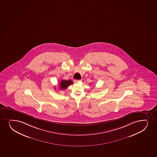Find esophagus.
I'll use <instances>...</instances> for the list:
<instances>
[{
	"instance_id": "1",
	"label": "esophagus",
	"mask_w": 157,
	"mask_h": 157,
	"mask_svg": "<svg viewBox=\"0 0 157 157\" xmlns=\"http://www.w3.org/2000/svg\"><path fill=\"white\" fill-rule=\"evenodd\" d=\"M81 81L82 80H77V79H74V83H78V82Z\"/></svg>"
}]
</instances>
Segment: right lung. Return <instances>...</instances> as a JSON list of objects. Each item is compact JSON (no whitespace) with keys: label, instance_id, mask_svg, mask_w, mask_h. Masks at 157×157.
Instances as JSON below:
<instances>
[{"label":"right lung","instance_id":"right-lung-1","mask_svg":"<svg viewBox=\"0 0 157 157\" xmlns=\"http://www.w3.org/2000/svg\"><path fill=\"white\" fill-rule=\"evenodd\" d=\"M73 82L71 80H62L59 84V89L61 90H65L67 87H69L70 85L73 84Z\"/></svg>","mask_w":157,"mask_h":157}]
</instances>
